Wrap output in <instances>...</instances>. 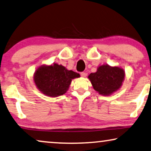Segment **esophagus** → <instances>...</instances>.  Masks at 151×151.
Wrapping results in <instances>:
<instances>
[{
  "label": "esophagus",
  "mask_w": 151,
  "mask_h": 151,
  "mask_svg": "<svg viewBox=\"0 0 151 151\" xmlns=\"http://www.w3.org/2000/svg\"><path fill=\"white\" fill-rule=\"evenodd\" d=\"M80 75L82 76V77H85V76H87V74L86 73H85V72H81V73H80Z\"/></svg>",
  "instance_id": "esophagus-1"
}]
</instances>
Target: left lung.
<instances>
[{
	"instance_id": "8db88e82",
	"label": "left lung",
	"mask_w": 151,
	"mask_h": 151,
	"mask_svg": "<svg viewBox=\"0 0 151 151\" xmlns=\"http://www.w3.org/2000/svg\"><path fill=\"white\" fill-rule=\"evenodd\" d=\"M88 77L96 91L101 95L109 96L120 88L125 73L119 67L102 65L96 73H91Z\"/></svg>"
}]
</instances>
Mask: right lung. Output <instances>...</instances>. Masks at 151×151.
Segmentation results:
<instances>
[{
	"mask_svg": "<svg viewBox=\"0 0 151 151\" xmlns=\"http://www.w3.org/2000/svg\"><path fill=\"white\" fill-rule=\"evenodd\" d=\"M79 76L78 73L55 64L40 66L35 72L34 81L38 89L44 94L56 97L66 93L72 79Z\"/></svg>",
	"mask_w": 151,
	"mask_h": 151,
	"instance_id": "1",
	"label": "right lung"
}]
</instances>
